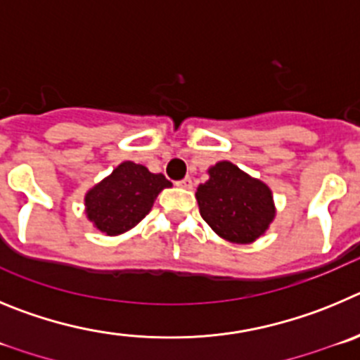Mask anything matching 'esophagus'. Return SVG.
Instances as JSON below:
<instances>
[{"instance_id": "1", "label": "esophagus", "mask_w": 360, "mask_h": 360, "mask_svg": "<svg viewBox=\"0 0 360 360\" xmlns=\"http://www.w3.org/2000/svg\"><path fill=\"white\" fill-rule=\"evenodd\" d=\"M177 184H179L181 188H192L193 186V181H192V177H184V179L177 181Z\"/></svg>"}]
</instances>
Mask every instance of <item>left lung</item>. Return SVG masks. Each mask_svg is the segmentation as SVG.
<instances>
[{"label":"left lung","instance_id":"obj_1","mask_svg":"<svg viewBox=\"0 0 360 360\" xmlns=\"http://www.w3.org/2000/svg\"><path fill=\"white\" fill-rule=\"evenodd\" d=\"M195 197L202 219L229 242L257 240L274 217L271 190L229 161L210 168V179L199 184Z\"/></svg>","mask_w":360,"mask_h":360}]
</instances>
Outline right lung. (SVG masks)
<instances>
[{
	"mask_svg": "<svg viewBox=\"0 0 360 360\" xmlns=\"http://www.w3.org/2000/svg\"><path fill=\"white\" fill-rule=\"evenodd\" d=\"M172 183L163 174L148 172L143 165L125 161L86 195V213L100 231L120 235L134 228L163 188Z\"/></svg>",
	"mask_w": 360,
	"mask_h": 360,
	"instance_id": "add662e5",
	"label": "right lung"
}]
</instances>
